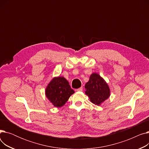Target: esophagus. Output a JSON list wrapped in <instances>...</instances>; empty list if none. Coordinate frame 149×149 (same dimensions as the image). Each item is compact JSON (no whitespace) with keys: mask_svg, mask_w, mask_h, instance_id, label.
Listing matches in <instances>:
<instances>
[{"mask_svg":"<svg viewBox=\"0 0 149 149\" xmlns=\"http://www.w3.org/2000/svg\"><path fill=\"white\" fill-rule=\"evenodd\" d=\"M77 91H83V87H81V88H80L79 89H77Z\"/></svg>","mask_w":149,"mask_h":149,"instance_id":"obj_1","label":"esophagus"}]
</instances>
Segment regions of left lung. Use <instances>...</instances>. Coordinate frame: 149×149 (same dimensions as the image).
Instances as JSON below:
<instances>
[{
  "label": "left lung",
  "instance_id": "8db88e82",
  "mask_svg": "<svg viewBox=\"0 0 149 149\" xmlns=\"http://www.w3.org/2000/svg\"><path fill=\"white\" fill-rule=\"evenodd\" d=\"M85 93L89 97L91 102L97 105H100L110 96V89L107 84L96 73L90 76L89 81L85 84Z\"/></svg>",
  "mask_w": 149,
  "mask_h": 149
}]
</instances>
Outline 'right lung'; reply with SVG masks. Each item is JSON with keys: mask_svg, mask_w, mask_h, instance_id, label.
Returning a JSON list of instances; mask_svg holds the SVG:
<instances>
[{"mask_svg": "<svg viewBox=\"0 0 149 149\" xmlns=\"http://www.w3.org/2000/svg\"><path fill=\"white\" fill-rule=\"evenodd\" d=\"M74 93L69 82L64 77H60L54 78L45 91L46 97L57 107L63 106Z\"/></svg>", "mask_w": 149, "mask_h": 149, "instance_id": "add662e5", "label": "right lung"}]
</instances>
